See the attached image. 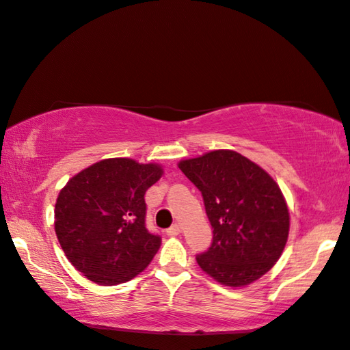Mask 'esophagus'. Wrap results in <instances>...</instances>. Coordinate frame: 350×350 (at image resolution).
I'll return each instance as SVG.
<instances>
[{"label": "esophagus", "mask_w": 350, "mask_h": 350, "mask_svg": "<svg viewBox=\"0 0 350 350\" xmlns=\"http://www.w3.org/2000/svg\"><path fill=\"white\" fill-rule=\"evenodd\" d=\"M180 232H181L180 224H172V226H170L169 229H166V234L170 235V237H175V235L180 234Z\"/></svg>", "instance_id": "1"}]
</instances>
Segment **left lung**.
I'll return each mask as SVG.
<instances>
[{"label":"left lung","instance_id":"obj_1","mask_svg":"<svg viewBox=\"0 0 350 350\" xmlns=\"http://www.w3.org/2000/svg\"><path fill=\"white\" fill-rule=\"evenodd\" d=\"M178 166L202 193L214 229L211 245L196 256L199 267L230 287L267 274L289 235V211L277 183L235 151H211Z\"/></svg>","mask_w":350,"mask_h":350}]
</instances>
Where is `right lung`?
<instances>
[{
  "label": "right lung",
  "mask_w": 350,
  "mask_h": 350,
  "mask_svg": "<svg viewBox=\"0 0 350 350\" xmlns=\"http://www.w3.org/2000/svg\"><path fill=\"white\" fill-rule=\"evenodd\" d=\"M161 174L157 165L107 159L83 169L59 191L58 241L72 265L91 282H129L159 252L161 237L146 229L144 196Z\"/></svg>",
  "instance_id": "add662e5"
}]
</instances>
